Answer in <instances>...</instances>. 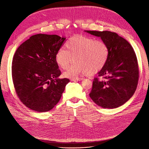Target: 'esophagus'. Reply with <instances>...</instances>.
<instances>
[{
	"instance_id": "1",
	"label": "esophagus",
	"mask_w": 149,
	"mask_h": 149,
	"mask_svg": "<svg viewBox=\"0 0 149 149\" xmlns=\"http://www.w3.org/2000/svg\"><path fill=\"white\" fill-rule=\"evenodd\" d=\"M83 79V78H71V81H81Z\"/></svg>"
}]
</instances>
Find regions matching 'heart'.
<instances>
[{
	"label": "heart",
	"mask_w": 149,
	"mask_h": 149,
	"mask_svg": "<svg viewBox=\"0 0 149 149\" xmlns=\"http://www.w3.org/2000/svg\"><path fill=\"white\" fill-rule=\"evenodd\" d=\"M66 49L60 48L56 53V61L67 78L82 74H93L100 71L106 64L109 55L107 44L103 40L83 35H75L68 40Z\"/></svg>",
	"instance_id": "heart-1"
}]
</instances>
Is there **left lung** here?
Masks as SVG:
<instances>
[{
	"instance_id": "1",
	"label": "left lung",
	"mask_w": 149,
	"mask_h": 149,
	"mask_svg": "<svg viewBox=\"0 0 149 149\" xmlns=\"http://www.w3.org/2000/svg\"><path fill=\"white\" fill-rule=\"evenodd\" d=\"M100 37L109 49L106 64L94 79L89 96L97 105L113 109L123 105L136 91L139 76L137 56L127 40L110 31L85 30Z\"/></svg>"
}]
</instances>
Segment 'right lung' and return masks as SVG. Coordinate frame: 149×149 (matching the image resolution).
<instances>
[{
    "label": "right lung",
    "mask_w": 149,
    "mask_h": 149,
    "mask_svg": "<svg viewBox=\"0 0 149 149\" xmlns=\"http://www.w3.org/2000/svg\"><path fill=\"white\" fill-rule=\"evenodd\" d=\"M65 38L37 34L21 44L13 57L12 76L15 93L29 109L50 111L59 102L68 78L60 79L56 55Z\"/></svg>",
    "instance_id": "add662e5"
}]
</instances>
